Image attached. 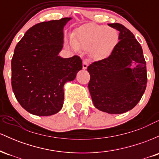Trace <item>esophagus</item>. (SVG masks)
I'll list each match as a JSON object with an SVG mask.
<instances>
[{
  "label": "esophagus",
  "mask_w": 159,
  "mask_h": 159,
  "mask_svg": "<svg viewBox=\"0 0 159 159\" xmlns=\"http://www.w3.org/2000/svg\"><path fill=\"white\" fill-rule=\"evenodd\" d=\"M88 66V63L87 61H83V64H82V67H83V69H86Z\"/></svg>",
  "instance_id": "obj_1"
}]
</instances>
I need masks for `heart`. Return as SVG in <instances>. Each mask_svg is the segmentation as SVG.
I'll return each instance as SVG.
<instances>
[{
  "label": "heart",
  "instance_id": "heart-1",
  "mask_svg": "<svg viewBox=\"0 0 159 159\" xmlns=\"http://www.w3.org/2000/svg\"><path fill=\"white\" fill-rule=\"evenodd\" d=\"M116 30L105 25L87 24L80 27L69 43L74 50L88 51L94 59H105L111 55L118 43Z\"/></svg>",
  "mask_w": 159,
  "mask_h": 159
}]
</instances>
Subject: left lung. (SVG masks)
<instances>
[{
    "mask_svg": "<svg viewBox=\"0 0 159 159\" xmlns=\"http://www.w3.org/2000/svg\"><path fill=\"white\" fill-rule=\"evenodd\" d=\"M108 25L120 32V41L108 57L87 67L88 88L96 108L120 114L135 107L145 92L147 64L134 34L121 24Z\"/></svg>",
    "mask_w": 159,
    "mask_h": 159,
    "instance_id": "obj_1",
    "label": "left lung"
}]
</instances>
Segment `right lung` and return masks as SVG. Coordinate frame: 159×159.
I'll list each match as a JSON object with an SVG mask.
<instances>
[{"mask_svg": "<svg viewBox=\"0 0 159 159\" xmlns=\"http://www.w3.org/2000/svg\"><path fill=\"white\" fill-rule=\"evenodd\" d=\"M72 18L41 22L30 27L16 45L12 57V87L23 108L36 116H51L62 109L63 86L82 69L78 56H59L63 28Z\"/></svg>", "mask_w": 159, "mask_h": 159, "instance_id": "right-lung-1", "label": "right lung"}]
</instances>
